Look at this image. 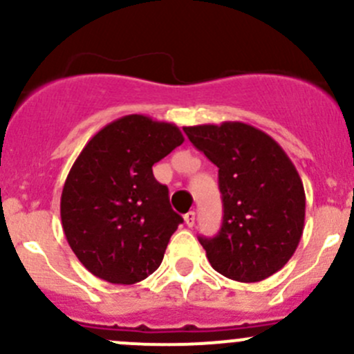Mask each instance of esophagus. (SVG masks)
<instances>
[{"label": "esophagus", "mask_w": 354, "mask_h": 354, "mask_svg": "<svg viewBox=\"0 0 354 354\" xmlns=\"http://www.w3.org/2000/svg\"><path fill=\"white\" fill-rule=\"evenodd\" d=\"M185 224H187L188 227H192L195 224V212H194V210H190L188 214H185Z\"/></svg>", "instance_id": "obj_1"}]
</instances>
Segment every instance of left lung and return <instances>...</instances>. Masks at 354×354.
<instances>
[{
  "label": "left lung",
  "mask_w": 354,
  "mask_h": 354,
  "mask_svg": "<svg viewBox=\"0 0 354 354\" xmlns=\"http://www.w3.org/2000/svg\"><path fill=\"white\" fill-rule=\"evenodd\" d=\"M192 144L219 167L223 226L198 236L210 266L240 283H259L283 269L305 226L301 178L279 144L252 124L185 127Z\"/></svg>",
  "instance_id": "left-lung-1"
}]
</instances>
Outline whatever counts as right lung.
I'll return each instance as SVG.
<instances>
[{"label":"right lung","mask_w":354,"mask_h":354,"mask_svg":"<svg viewBox=\"0 0 354 354\" xmlns=\"http://www.w3.org/2000/svg\"><path fill=\"white\" fill-rule=\"evenodd\" d=\"M180 128L128 114L99 130L68 173L62 224L82 266L111 284H135L160 266L183 223L152 166L183 144Z\"/></svg>","instance_id":"obj_1"}]
</instances>
